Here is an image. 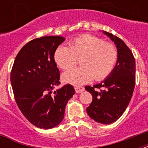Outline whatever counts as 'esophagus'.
Segmentation results:
<instances>
[{
  "mask_svg": "<svg viewBox=\"0 0 148 148\" xmlns=\"http://www.w3.org/2000/svg\"><path fill=\"white\" fill-rule=\"evenodd\" d=\"M74 89H75V91H76V93H77V94L83 92L84 90V87H81V86H80V87H76Z\"/></svg>",
  "mask_w": 148,
  "mask_h": 148,
  "instance_id": "esophagus-1",
  "label": "esophagus"
}]
</instances>
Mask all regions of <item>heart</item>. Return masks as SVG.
Listing matches in <instances>:
<instances>
[{
	"label": "heart",
	"mask_w": 148,
	"mask_h": 148,
	"mask_svg": "<svg viewBox=\"0 0 148 148\" xmlns=\"http://www.w3.org/2000/svg\"><path fill=\"white\" fill-rule=\"evenodd\" d=\"M79 59L81 67L70 69L62 75L64 83L81 85L93 78L101 81L112 72L117 60V51L114 45L101 38L83 34L74 38L69 47L60 45L53 53L56 64L63 70L73 67Z\"/></svg>",
	"instance_id": "heart-1"
}]
</instances>
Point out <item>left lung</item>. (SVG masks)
Listing matches in <instances>:
<instances>
[{
  "label": "left lung",
  "instance_id": "1",
  "mask_svg": "<svg viewBox=\"0 0 148 148\" xmlns=\"http://www.w3.org/2000/svg\"><path fill=\"white\" fill-rule=\"evenodd\" d=\"M103 33L116 45L117 64L107 79L93 87L86 86L85 89L93 97L87 108L88 114L96 122L108 124L119 119L132 97L135 85V59L121 39L107 31Z\"/></svg>",
  "mask_w": 148,
  "mask_h": 148
}]
</instances>
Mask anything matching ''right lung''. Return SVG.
<instances>
[{
    "mask_svg": "<svg viewBox=\"0 0 148 148\" xmlns=\"http://www.w3.org/2000/svg\"><path fill=\"white\" fill-rule=\"evenodd\" d=\"M64 40L60 36H45L29 41L17 53L10 72L18 108L39 128L58 126L64 119L67 101L75 93L71 84L53 91L60 84L53 53Z\"/></svg>",
    "mask_w": 148,
    "mask_h": 148,
    "instance_id": "1",
    "label": "right lung"
}]
</instances>
